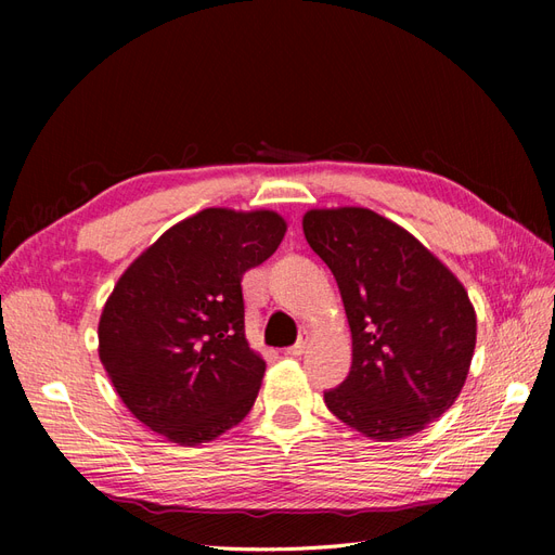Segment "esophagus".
<instances>
[{
    "instance_id": "34e87169",
    "label": "esophagus",
    "mask_w": 555,
    "mask_h": 555,
    "mask_svg": "<svg viewBox=\"0 0 555 555\" xmlns=\"http://www.w3.org/2000/svg\"><path fill=\"white\" fill-rule=\"evenodd\" d=\"M308 340H310V333L304 331V333L298 335V340L292 347L284 349V354H287V357H300L306 351V347H308Z\"/></svg>"
}]
</instances>
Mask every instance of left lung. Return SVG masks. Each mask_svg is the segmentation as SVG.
Here are the masks:
<instances>
[{
	"label": "left lung",
	"instance_id": "8db88e82",
	"mask_svg": "<svg viewBox=\"0 0 555 555\" xmlns=\"http://www.w3.org/2000/svg\"><path fill=\"white\" fill-rule=\"evenodd\" d=\"M306 241L338 282L351 371L326 408L377 442L424 430L459 398L477 314L449 268L410 231L367 208L304 215Z\"/></svg>",
	"mask_w": 555,
	"mask_h": 555
}]
</instances>
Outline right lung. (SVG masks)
<instances>
[{
  "label": "right lung",
  "instance_id": "obj_1",
  "mask_svg": "<svg viewBox=\"0 0 555 555\" xmlns=\"http://www.w3.org/2000/svg\"><path fill=\"white\" fill-rule=\"evenodd\" d=\"M284 231L273 210L206 208L117 280L99 319V359L127 410L169 442H210L255 405L266 361L245 338L241 280Z\"/></svg>",
  "mask_w": 555,
  "mask_h": 555
}]
</instances>
